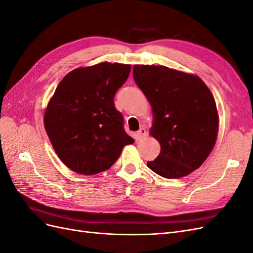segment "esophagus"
<instances>
[{"label":"esophagus","mask_w":253,"mask_h":253,"mask_svg":"<svg viewBox=\"0 0 253 253\" xmlns=\"http://www.w3.org/2000/svg\"><path fill=\"white\" fill-rule=\"evenodd\" d=\"M145 136H147V131H145V128L141 127V128L139 129V131L136 133L135 139H136V141H140V140H142L143 138H145Z\"/></svg>","instance_id":"1"}]
</instances>
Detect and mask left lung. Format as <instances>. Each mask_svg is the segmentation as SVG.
<instances>
[{
    "label": "left lung",
    "mask_w": 253,
    "mask_h": 253,
    "mask_svg": "<svg viewBox=\"0 0 253 253\" xmlns=\"http://www.w3.org/2000/svg\"><path fill=\"white\" fill-rule=\"evenodd\" d=\"M133 76L152 108L150 135L160 144L147 166L166 178L185 177L216 142L219 116L211 90L198 76L163 65H134Z\"/></svg>",
    "instance_id": "1"
}]
</instances>
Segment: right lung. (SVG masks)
Returning a JSON list of instances; mask_svg holds the SVG:
<instances>
[{
    "label": "right lung",
    "instance_id": "obj_1",
    "mask_svg": "<svg viewBox=\"0 0 253 253\" xmlns=\"http://www.w3.org/2000/svg\"><path fill=\"white\" fill-rule=\"evenodd\" d=\"M131 67L111 62L81 66L58 84L43 120L53 150L68 169L98 174L110 169L125 145L134 143L114 104Z\"/></svg>",
    "mask_w": 253,
    "mask_h": 253
}]
</instances>
